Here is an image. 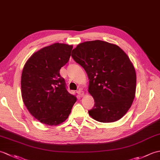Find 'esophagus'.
<instances>
[{"instance_id": "obj_1", "label": "esophagus", "mask_w": 160, "mask_h": 160, "mask_svg": "<svg viewBox=\"0 0 160 160\" xmlns=\"http://www.w3.org/2000/svg\"><path fill=\"white\" fill-rule=\"evenodd\" d=\"M78 94L79 95V96H80V97H82V96H84V91L82 90V89H79L78 91Z\"/></svg>"}]
</instances>
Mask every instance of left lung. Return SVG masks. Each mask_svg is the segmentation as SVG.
<instances>
[{"instance_id":"8db88e82","label":"left lung","mask_w":160,"mask_h":160,"mask_svg":"<svg viewBox=\"0 0 160 160\" xmlns=\"http://www.w3.org/2000/svg\"><path fill=\"white\" fill-rule=\"evenodd\" d=\"M71 56L89 77L88 91L95 101L89 115L104 123L121 119L136 91V73L127 53L116 45L96 40L80 43Z\"/></svg>"}]
</instances>
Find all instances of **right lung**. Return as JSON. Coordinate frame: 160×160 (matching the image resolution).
Here are the masks:
<instances>
[{
  "label": "right lung",
  "instance_id": "obj_1",
  "mask_svg": "<svg viewBox=\"0 0 160 160\" xmlns=\"http://www.w3.org/2000/svg\"><path fill=\"white\" fill-rule=\"evenodd\" d=\"M72 45L54 43L33 53L21 76L23 102L36 120L49 126L65 121L76 97L69 93L60 70L69 61Z\"/></svg>",
  "mask_w": 160,
  "mask_h": 160
}]
</instances>
